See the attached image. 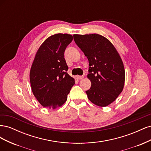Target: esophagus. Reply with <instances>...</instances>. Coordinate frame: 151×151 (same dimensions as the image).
<instances>
[{"instance_id": "obj_1", "label": "esophagus", "mask_w": 151, "mask_h": 151, "mask_svg": "<svg viewBox=\"0 0 151 151\" xmlns=\"http://www.w3.org/2000/svg\"><path fill=\"white\" fill-rule=\"evenodd\" d=\"M77 79H79V80H81V79H83L84 78V76H76Z\"/></svg>"}]
</instances>
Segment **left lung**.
I'll return each mask as SVG.
<instances>
[{"label":"left lung","mask_w":151,"mask_h":151,"mask_svg":"<svg viewBox=\"0 0 151 151\" xmlns=\"http://www.w3.org/2000/svg\"><path fill=\"white\" fill-rule=\"evenodd\" d=\"M76 45L89 61L91 88L86 91L93 104L105 107L113 103L122 92L125 69L119 53L113 44L98 34L74 35Z\"/></svg>","instance_id":"left-lung-1"}]
</instances>
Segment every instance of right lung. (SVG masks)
<instances>
[{"instance_id":"right-lung-1","label":"right lung","mask_w":151,"mask_h":151,"mask_svg":"<svg viewBox=\"0 0 151 151\" xmlns=\"http://www.w3.org/2000/svg\"><path fill=\"white\" fill-rule=\"evenodd\" d=\"M72 40L70 35H53L36 53L30 70V83L34 96L43 107L61 106L75 84L74 79L67 74L68 68L63 56Z\"/></svg>"}]
</instances>
